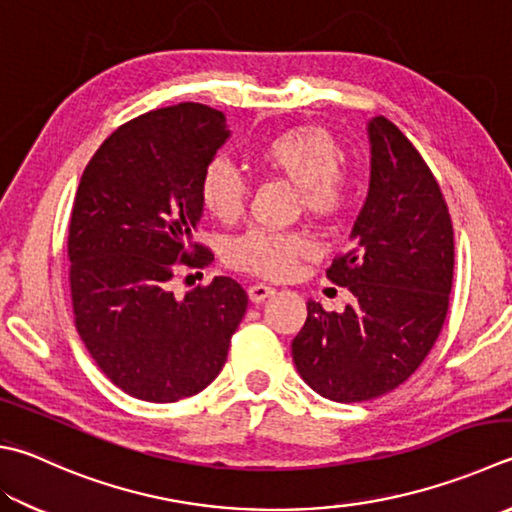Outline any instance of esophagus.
<instances>
[{"instance_id":"1","label":"esophagus","mask_w":512,"mask_h":512,"mask_svg":"<svg viewBox=\"0 0 512 512\" xmlns=\"http://www.w3.org/2000/svg\"><path fill=\"white\" fill-rule=\"evenodd\" d=\"M276 292L274 287H269V285H263V283H256V285H252L247 289V294H249V301L252 303H263L265 298H269Z\"/></svg>"}]
</instances>
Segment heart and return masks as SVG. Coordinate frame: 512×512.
Here are the masks:
<instances>
[{
  "label": "heart",
  "instance_id": "obj_1",
  "mask_svg": "<svg viewBox=\"0 0 512 512\" xmlns=\"http://www.w3.org/2000/svg\"><path fill=\"white\" fill-rule=\"evenodd\" d=\"M254 162L298 187L301 205L312 216L330 218L350 196V178L339 169L341 151L332 136L318 127H296L267 138L254 151ZM200 202L211 216L229 223L245 209V180L227 160H211L200 176ZM312 252L310 240L289 231L249 229L231 238L225 258L231 267L258 276L283 278Z\"/></svg>",
  "mask_w": 512,
  "mask_h": 512
}]
</instances>
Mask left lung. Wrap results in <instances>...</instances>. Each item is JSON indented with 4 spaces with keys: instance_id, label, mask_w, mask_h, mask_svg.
I'll return each mask as SVG.
<instances>
[{
    "instance_id": "8db88e82",
    "label": "left lung",
    "mask_w": 512,
    "mask_h": 512,
    "mask_svg": "<svg viewBox=\"0 0 512 512\" xmlns=\"http://www.w3.org/2000/svg\"><path fill=\"white\" fill-rule=\"evenodd\" d=\"M370 187L350 245L327 269L352 303L307 301L292 341L298 374L330 401H370L408 379L448 314L455 236L435 176L390 120L368 122Z\"/></svg>"
}]
</instances>
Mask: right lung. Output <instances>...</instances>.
Returning a JSON list of instances; mask_svg holds the SVG:
<instances>
[{"instance_id":"obj_1","label":"right lung","mask_w":512,"mask_h":512,"mask_svg":"<svg viewBox=\"0 0 512 512\" xmlns=\"http://www.w3.org/2000/svg\"><path fill=\"white\" fill-rule=\"evenodd\" d=\"M229 136L225 113L205 104L149 111L102 142L77 187L75 327L100 370L136 399L173 403L205 390L245 316L247 294L229 276L182 298L169 287L182 263L214 258L194 243L198 185Z\"/></svg>"}]
</instances>
